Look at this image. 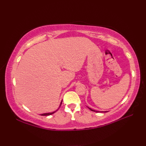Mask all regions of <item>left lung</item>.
I'll return each instance as SVG.
<instances>
[{
  "label": "left lung",
  "instance_id": "obj_1",
  "mask_svg": "<svg viewBox=\"0 0 146 146\" xmlns=\"http://www.w3.org/2000/svg\"><path fill=\"white\" fill-rule=\"evenodd\" d=\"M90 110H92V111H95V112H107V111H97V110H93V109H92V108H89V107H88Z\"/></svg>",
  "mask_w": 146,
  "mask_h": 146
}]
</instances>
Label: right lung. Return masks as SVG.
<instances>
[{"mask_svg": "<svg viewBox=\"0 0 146 146\" xmlns=\"http://www.w3.org/2000/svg\"><path fill=\"white\" fill-rule=\"evenodd\" d=\"M61 104H62V100H61V103H60V106H59V108L60 107V106H61ZM59 108H58V109L56 110V111H52V112H49V113H42V114H41V115H42V116H44V115H52V114H53L54 113H55L56 111H58V110L59 109Z\"/></svg>", "mask_w": 146, "mask_h": 146, "instance_id": "add662e5", "label": "right lung"}]
</instances>
